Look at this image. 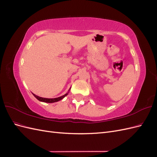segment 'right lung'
Listing matches in <instances>:
<instances>
[{
    "mask_svg": "<svg viewBox=\"0 0 157 157\" xmlns=\"http://www.w3.org/2000/svg\"><path fill=\"white\" fill-rule=\"evenodd\" d=\"M71 90V88L69 89L68 92L66 93L65 94H64L63 96H60V97H58V98H42V97H39L36 96V95L34 94L33 93V96H34L38 100H39L40 101H42V102H45V103H54V102H57V101H59L60 100H61L63 98H64L66 96H67V94H69V91Z\"/></svg>",
    "mask_w": 157,
    "mask_h": 157,
    "instance_id": "right-lung-1",
    "label": "right lung"
}]
</instances>
